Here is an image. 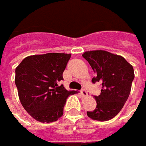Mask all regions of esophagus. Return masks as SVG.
Here are the masks:
<instances>
[{
  "instance_id": "1",
  "label": "esophagus",
  "mask_w": 146,
  "mask_h": 146,
  "mask_svg": "<svg viewBox=\"0 0 146 146\" xmlns=\"http://www.w3.org/2000/svg\"><path fill=\"white\" fill-rule=\"evenodd\" d=\"M81 94H82L83 96H87V92H86V90L84 89V88L82 89V90H81Z\"/></svg>"
}]
</instances>
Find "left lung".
Instances as JSON below:
<instances>
[{
	"mask_svg": "<svg viewBox=\"0 0 146 146\" xmlns=\"http://www.w3.org/2000/svg\"><path fill=\"white\" fill-rule=\"evenodd\" d=\"M82 57L96 73L92 83L101 84L100 95L94 96L96 108L87 111L86 114L97 121L112 119L123 109L130 95L135 78L133 67L123 57L105 50L86 51Z\"/></svg>",
	"mask_w": 146,
	"mask_h": 146,
	"instance_id": "8db88e82",
	"label": "left lung"
}]
</instances>
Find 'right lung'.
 I'll return each mask as SVG.
<instances>
[{
  "label": "right lung",
  "instance_id": "1",
  "mask_svg": "<svg viewBox=\"0 0 146 146\" xmlns=\"http://www.w3.org/2000/svg\"><path fill=\"white\" fill-rule=\"evenodd\" d=\"M70 54L48 53L23 59L15 68V85L24 110L41 123H52L63 115L68 92L60 82Z\"/></svg>",
  "mask_w": 146,
  "mask_h": 146
}]
</instances>
